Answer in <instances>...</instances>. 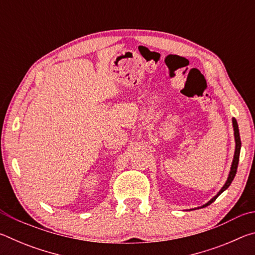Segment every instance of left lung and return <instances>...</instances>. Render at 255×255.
<instances>
[{
  "label": "left lung",
  "instance_id": "obj_1",
  "mask_svg": "<svg viewBox=\"0 0 255 255\" xmlns=\"http://www.w3.org/2000/svg\"><path fill=\"white\" fill-rule=\"evenodd\" d=\"M233 127H234V136H235V153H234V158H233V163H232V167H231V171H230V174H228V178L226 183L224 184V187L219 190V192L216 195L213 199H210L208 202H207L206 205L201 206L200 208H204V207H207L210 204H213V202L217 199V197L223 193L225 190L230 187L232 181L234 180L235 175H236V171H237V165H239V159H240V152H241V137H240V130H239V125H237V122L235 118H233Z\"/></svg>",
  "mask_w": 255,
  "mask_h": 255
}]
</instances>
